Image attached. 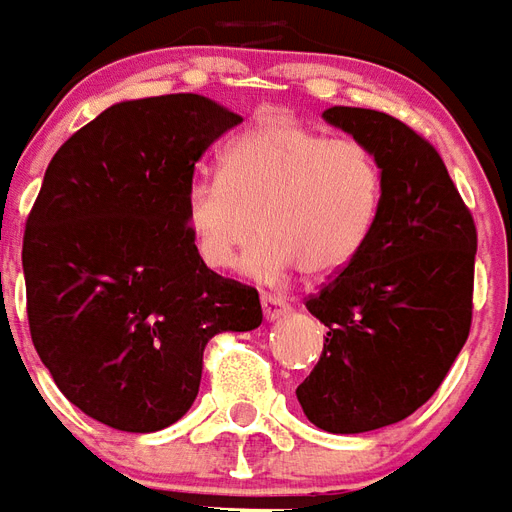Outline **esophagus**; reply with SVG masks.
Here are the masks:
<instances>
[{
	"label": "esophagus",
	"mask_w": 512,
	"mask_h": 512,
	"mask_svg": "<svg viewBox=\"0 0 512 512\" xmlns=\"http://www.w3.org/2000/svg\"><path fill=\"white\" fill-rule=\"evenodd\" d=\"M289 303H286L284 297H275V295H262V311H264V320L275 322L284 317L286 311H289Z\"/></svg>",
	"instance_id": "esophagus-1"
}]
</instances>
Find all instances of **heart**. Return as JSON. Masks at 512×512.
<instances>
[{
    "label": "heart",
    "instance_id": "1",
    "mask_svg": "<svg viewBox=\"0 0 512 512\" xmlns=\"http://www.w3.org/2000/svg\"><path fill=\"white\" fill-rule=\"evenodd\" d=\"M383 206V168L353 137L278 121L234 137L217 179H195L184 223L201 262L228 270L259 226L242 270L256 281L325 278L361 253Z\"/></svg>",
    "mask_w": 512,
    "mask_h": 512
}]
</instances>
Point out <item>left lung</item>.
Returning <instances> with one entry per match:
<instances>
[{
    "label": "left lung",
    "instance_id": "1",
    "mask_svg": "<svg viewBox=\"0 0 512 512\" xmlns=\"http://www.w3.org/2000/svg\"><path fill=\"white\" fill-rule=\"evenodd\" d=\"M322 118L375 151L383 206L361 253L306 308L325 322L322 355L297 402L328 433H369L430 400L469 339L477 231L424 137L386 112Z\"/></svg>",
    "mask_w": 512,
    "mask_h": 512
}]
</instances>
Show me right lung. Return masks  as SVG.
Here are the masks:
<instances>
[{
  "label": "right lung",
  "mask_w": 512,
  "mask_h": 512,
  "mask_svg": "<svg viewBox=\"0 0 512 512\" xmlns=\"http://www.w3.org/2000/svg\"><path fill=\"white\" fill-rule=\"evenodd\" d=\"M242 115L198 93L118 101L54 154L24 231L32 344L96 422L154 433L198 397L206 342L262 325L259 292L190 242L195 162Z\"/></svg>",
  "instance_id": "right-lung-1"
}]
</instances>
